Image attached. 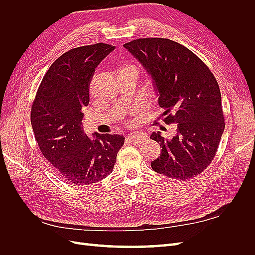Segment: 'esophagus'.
Masks as SVG:
<instances>
[{
  "label": "esophagus",
  "mask_w": 255,
  "mask_h": 255,
  "mask_svg": "<svg viewBox=\"0 0 255 255\" xmlns=\"http://www.w3.org/2000/svg\"><path fill=\"white\" fill-rule=\"evenodd\" d=\"M146 138H148V136H146L144 133H133L128 135V139L137 144L144 142L146 140Z\"/></svg>",
  "instance_id": "obj_1"
}]
</instances>
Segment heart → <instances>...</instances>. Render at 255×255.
<instances>
[{
	"label": "heart",
	"mask_w": 255,
	"mask_h": 255,
	"mask_svg": "<svg viewBox=\"0 0 255 255\" xmlns=\"http://www.w3.org/2000/svg\"><path fill=\"white\" fill-rule=\"evenodd\" d=\"M125 68H136V69H137V67H136L135 65H128V66L125 67Z\"/></svg>",
	"instance_id": "b5f03b06"
}]
</instances>
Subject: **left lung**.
Here are the masks:
<instances>
[{"label":"left lung","instance_id":"left-lung-1","mask_svg":"<svg viewBox=\"0 0 255 255\" xmlns=\"http://www.w3.org/2000/svg\"><path fill=\"white\" fill-rule=\"evenodd\" d=\"M125 48L152 76L165 110L161 120L177 125L172 139L159 132L150 136L161 146L152 169L174 180L192 179L211 165L225 130L218 82L194 52L167 38H138Z\"/></svg>","mask_w":255,"mask_h":255}]
</instances>
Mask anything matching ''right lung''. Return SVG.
I'll return each mask as SVG.
<instances>
[{
  "label": "right lung",
  "mask_w": 255,
  "mask_h": 255,
  "mask_svg": "<svg viewBox=\"0 0 255 255\" xmlns=\"http://www.w3.org/2000/svg\"><path fill=\"white\" fill-rule=\"evenodd\" d=\"M115 49L99 42L69 50L49 68L30 110L35 139L61 179L89 185L113 172L126 138L84 133L82 110L89 103V85L97 66Z\"/></svg>",
  "instance_id": "add662e5"
}]
</instances>
